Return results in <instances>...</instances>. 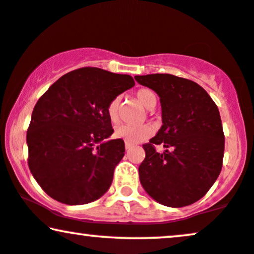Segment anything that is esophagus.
<instances>
[{
  "mask_svg": "<svg viewBox=\"0 0 254 254\" xmlns=\"http://www.w3.org/2000/svg\"><path fill=\"white\" fill-rule=\"evenodd\" d=\"M131 147H132V144H130V143L125 142V149H127V150H130Z\"/></svg>",
  "mask_w": 254,
  "mask_h": 254,
  "instance_id": "34e87169",
  "label": "esophagus"
}]
</instances>
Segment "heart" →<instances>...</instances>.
I'll list each match as a JSON object with an SVG mask.
<instances>
[{
    "mask_svg": "<svg viewBox=\"0 0 254 254\" xmlns=\"http://www.w3.org/2000/svg\"><path fill=\"white\" fill-rule=\"evenodd\" d=\"M136 98L144 108L149 109V110L155 108L157 104V101H158L157 95L150 89L138 90L136 94ZM121 103H122L121 97L120 96H117V97L112 99L108 105V115L112 123H117V122L120 121ZM152 133H153V127L149 124L139 125V127L121 124L118 125L116 129H115V136L117 138H122V139H124L125 142L130 144L142 142V140L152 136Z\"/></svg>",
    "mask_w": 254,
    "mask_h": 254,
    "instance_id": "b5f03b06",
    "label": "heart"
}]
</instances>
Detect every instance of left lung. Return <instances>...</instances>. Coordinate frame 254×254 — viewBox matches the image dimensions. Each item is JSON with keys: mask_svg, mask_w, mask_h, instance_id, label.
<instances>
[{"mask_svg": "<svg viewBox=\"0 0 254 254\" xmlns=\"http://www.w3.org/2000/svg\"><path fill=\"white\" fill-rule=\"evenodd\" d=\"M134 79L159 96L163 125L144 144L138 168L140 184L159 204L183 207L203 198L221 171L225 137L219 110L200 85L190 79L152 73ZM166 147L156 152L155 146Z\"/></svg>", "mask_w": 254, "mask_h": 254, "instance_id": "left-lung-1", "label": "left lung"}]
</instances>
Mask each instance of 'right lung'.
Here are the masks:
<instances>
[{
    "label": "right lung",
    "instance_id": "add662e5",
    "mask_svg": "<svg viewBox=\"0 0 254 254\" xmlns=\"http://www.w3.org/2000/svg\"><path fill=\"white\" fill-rule=\"evenodd\" d=\"M134 85L129 75L81 68L61 77L35 105L27 132L28 165L48 195L68 205L97 200L125 152L108 105Z\"/></svg>",
    "mask_w": 254,
    "mask_h": 254
}]
</instances>
